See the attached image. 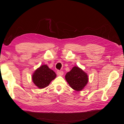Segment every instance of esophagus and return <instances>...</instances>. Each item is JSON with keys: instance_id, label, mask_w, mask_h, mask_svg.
I'll use <instances>...</instances> for the list:
<instances>
[{"instance_id": "34e87169", "label": "esophagus", "mask_w": 124, "mask_h": 124, "mask_svg": "<svg viewBox=\"0 0 124 124\" xmlns=\"http://www.w3.org/2000/svg\"><path fill=\"white\" fill-rule=\"evenodd\" d=\"M57 74L59 76H62V75L63 74V72L62 71H60V70H58L57 71Z\"/></svg>"}]
</instances>
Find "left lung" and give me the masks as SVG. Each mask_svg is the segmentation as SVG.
<instances>
[{
  "instance_id": "obj_1",
  "label": "left lung",
  "mask_w": 124,
  "mask_h": 124,
  "mask_svg": "<svg viewBox=\"0 0 124 124\" xmlns=\"http://www.w3.org/2000/svg\"><path fill=\"white\" fill-rule=\"evenodd\" d=\"M65 78L70 87L76 91H81L87 84L88 76L77 66H74L66 74Z\"/></svg>"
}]
</instances>
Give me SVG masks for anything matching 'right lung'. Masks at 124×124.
Here are the masks:
<instances>
[{
	"label": "right lung",
	"instance_id": "obj_1",
	"mask_svg": "<svg viewBox=\"0 0 124 124\" xmlns=\"http://www.w3.org/2000/svg\"><path fill=\"white\" fill-rule=\"evenodd\" d=\"M56 77V74L53 70L48 68L47 65H43L33 73L32 80L36 86L41 89L47 87Z\"/></svg>",
	"mask_w": 124,
	"mask_h": 124
}]
</instances>
